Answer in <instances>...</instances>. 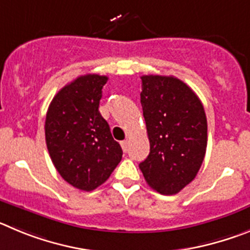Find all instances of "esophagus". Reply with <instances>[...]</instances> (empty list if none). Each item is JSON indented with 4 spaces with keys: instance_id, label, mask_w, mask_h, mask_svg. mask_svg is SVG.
<instances>
[{
    "instance_id": "34e87169",
    "label": "esophagus",
    "mask_w": 250,
    "mask_h": 250,
    "mask_svg": "<svg viewBox=\"0 0 250 250\" xmlns=\"http://www.w3.org/2000/svg\"><path fill=\"white\" fill-rule=\"evenodd\" d=\"M121 146H122L123 152H127L128 147H129V142H128V141H123L122 143H121Z\"/></svg>"
}]
</instances>
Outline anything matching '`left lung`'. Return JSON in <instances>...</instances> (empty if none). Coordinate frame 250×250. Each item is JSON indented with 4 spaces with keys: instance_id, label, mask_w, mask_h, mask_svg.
Here are the masks:
<instances>
[{
    "instance_id": "left-lung-1",
    "label": "left lung",
    "mask_w": 250,
    "mask_h": 250,
    "mask_svg": "<svg viewBox=\"0 0 250 250\" xmlns=\"http://www.w3.org/2000/svg\"><path fill=\"white\" fill-rule=\"evenodd\" d=\"M141 104L150 150L139 163L152 189L177 194L195 178L207 149V117L197 94L172 76H142Z\"/></svg>"
}]
</instances>
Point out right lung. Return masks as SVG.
Segmentation results:
<instances>
[{"label":"right lung","instance_id":"right-lung-1","mask_svg":"<svg viewBox=\"0 0 250 250\" xmlns=\"http://www.w3.org/2000/svg\"><path fill=\"white\" fill-rule=\"evenodd\" d=\"M107 76L86 75L61 89L49 104L44 123L46 145L61 177L81 190L104 183L122 159L98 107Z\"/></svg>","mask_w":250,"mask_h":250}]
</instances>
